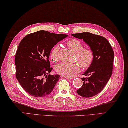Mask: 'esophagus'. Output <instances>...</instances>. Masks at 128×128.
I'll return each mask as SVG.
<instances>
[{"mask_svg":"<svg viewBox=\"0 0 128 128\" xmlns=\"http://www.w3.org/2000/svg\"><path fill=\"white\" fill-rule=\"evenodd\" d=\"M65 78H66V79H69V80H71L72 79V77H67V76H64Z\"/></svg>","mask_w":128,"mask_h":128,"instance_id":"esophagus-1","label":"esophagus"}]
</instances>
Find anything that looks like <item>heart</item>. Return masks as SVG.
Listing matches in <instances>:
<instances>
[{"label":"heart","instance_id":"1","mask_svg":"<svg viewBox=\"0 0 128 128\" xmlns=\"http://www.w3.org/2000/svg\"><path fill=\"white\" fill-rule=\"evenodd\" d=\"M67 45L76 53V57L78 62L84 68L90 66L94 60V53L90 48H84L82 42L76 39H72L67 42ZM59 47L56 45L50 52V58L53 61H56L58 58ZM56 71L59 74L64 76L70 77L75 73L80 71V66L78 64L68 63L62 62L56 65Z\"/></svg>","mask_w":128,"mask_h":128}]
</instances>
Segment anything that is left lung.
Instances as JSON below:
<instances>
[{"label":"left lung","mask_w":128,"mask_h":128,"mask_svg":"<svg viewBox=\"0 0 128 128\" xmlns=\"http://www.w3.org/2000/svg\"><path fill=\"white\" fill-rule=\"evenodd\" d=\"M76 38L82 40L94 53V60L84 75L83 85L76 91L83 97H91L101 91L112 76L114 51L110 42L104 37L90 32L72 34Z\"/></svg>","instance_id":"left-lung-1"}]
</instances>
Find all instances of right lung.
Instances as JSON below:
<instances>
[{"mask_svg": "<svg viewBox=\"0 0 128 128\" xmlns=\"http://www.w3.org/2000/svg\"><path fill=\"white\" fill-rule=\"evenodd\" d=\"M67 34L39 31L27 35L16 51V77L28 94L36 97L50 94L60 78L58 74H49L52 70L49 57L54 45Z\"/></svg>", "mask_w": 128, "mask_h": 128, "instance_id": "right-lung-1", "label": "right lung"}]
</instances>
